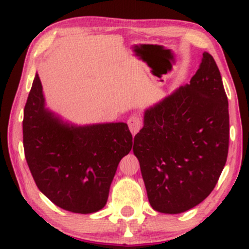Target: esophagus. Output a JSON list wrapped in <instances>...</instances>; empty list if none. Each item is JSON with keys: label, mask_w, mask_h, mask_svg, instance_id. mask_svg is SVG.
Here are the masks:
<instances>
[{"label": "esophagus", "mask_w": 249, "mask_h": 249, "mask_svg": "<svg viewBox=\"0 0 249 249\" xmlns=\"http://www.w3.org/2000/svg\"><path fill=\"white\" fill-rule=\"evenodd\" d=\"M127 125H128V127H130L131 132H132L133 134H136L142 126V118L139 116H137V115L131 116L130 118L127 119Z\"/></svg>", "instance_id": "obj_1"}]
</instances>
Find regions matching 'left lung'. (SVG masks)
Here are the masks:
<instances>
[{
    "label": "left lung",
    "instance_id": "8db88e82",
    "mask_svg": "<svg viewBox=\"0 0 249 249\" xmlns=\"http://www.w3.org/2000/svg\"><path fill=\"white\" fill-rule=\"evenodd\" d=\"M228 141L227 96L218 65L204 53L190 84L147 108L134 137L153 210L178 214L204 201L224 170Z\"/></svg>",
    "mask_w": 249,
    "mask_h": 249
}]
</instances>
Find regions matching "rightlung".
Masks as SVG:
<instances>
[{
  "label": "right lung",
  "instance_id": "add662e5",
  "mask_svg": "<svg viewBox=\"0 0 249 249\" xmlns=\"http://www.w3.org/2000/svg\"><path fill=\"white\" fill-rule=\"evenodd\" d=\"M23 146L37 187L72 213L102 210L119 161L132 148L125 123L75 126L45 108L38 75L24 107Z\"/></svg>",
  "mask_w": 249,
  "mask_h": 249
}]
</instances>
